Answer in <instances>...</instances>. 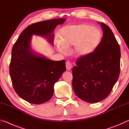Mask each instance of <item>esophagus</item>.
Instances as JSON below:
<instances>
[{
    "label": "esophagus",
    "instance_id": "esophagus-1",
    "mask_svg": "<svg viewBox=\"0 0 129 129\" xmlns=\"http://www.w3.org/2000/svg\"><path fill=\"white\" fill-rule=\"evenodd\" d=\"M72 65L69 61H67L66 62V68L67 71H70L72 69Z\"/></svg>",
    "mask_w": 129,
    "mask_h": 129
}]
</instances>
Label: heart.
Instances as JSON below:
<instances>
[{
  "label": "heart",
  "instance_id": "b5f03b06",
  "mask_svg": "<svg viewBox=\"0 0 129 129\" xmlns=\"http://www.w3.org/2000/svg\"><path fill=\"white\" fill-rule=\"evenodd\" d=\"M60 41L56 45L60 53L66 54L68 48L75 45L74 52L78 56H86L94 52L102 39V32L99 28L87 24L65 26L60 29Z\"/></svg>",
  "mask_w": 129,
  "mask_h": 129
}]
</instances>
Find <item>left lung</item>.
I'll use <instances>...</instances> for the list:
<instances>
[{
	"mask_svg": "<svg viewBox=\"0 0 129 129\" xmlns=\"http://www.w3.org/2000/svg\"><path fill=\"white\" fill-rule=\"evenodd\" d=\"M101 24L103 36L99 47L89 55L82 56L72 69V86L80 99L89 103L108 97L118 79L121 50L110 28Z\"/></svg>",
	"mask_w": 129,
	"mask_h": 129,
	"instance_id": "left-lung-1",
	"label": "left lung"
}]
</instances>
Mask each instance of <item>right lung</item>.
<instances>
[{"instance_id":"1","label":"right lung","mask_w":129,"mask_h":129,"mask_svg":"<svg viewBox=\"0 0 129 129\" xmlns=\"http://www.w3.org/2000/svg\"><path fill=\"white\" fill-rule=\"evenodd\" d=\"M66 19H55L32 24L21 32L13 46L10 65L12 85L21 99L41 104L51 99L54 85L66 70L65 61H52L31 48L32 35L44 37L53 44V31Z\"/></svg>"}]
</instances>
